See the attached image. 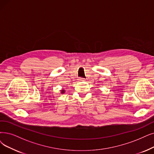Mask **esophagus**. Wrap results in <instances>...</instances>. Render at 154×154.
Returning a JSON list of instances; mask_svg holds the SVG:
<instances>
[{"mask_svg":"<svg viewBox=\"0 0 154 154\" xmlns=\"http://www.w3.org/2000/svg\"><path fill=\"white\" fill-rule=\"evenodd\" d=\"M79 80L81 81V82H83V81H85V79L83 78H79Z\"/></svg>","mask_w":154,"mask_h":154,"instance_id":"obj_1","label":"esophagus"}]
</instances>
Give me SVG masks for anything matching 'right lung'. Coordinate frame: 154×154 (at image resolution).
I'll use <instances>...</instances> for the list:
<instances>
[{"mask_svg":"<svg viewBox=\"0 0 154 154\" xmlns=\"http://www.w3.org/2000/svg\"><path fill=\"white\" fill-rule=\"evenodd\" d=\"M64 91H64V90H61V93H62V94H64Z\"/></svg>","mask_w":154,"mask_h":154,"instance_id":"obj_1","label":"right lung"}]
</instances>
